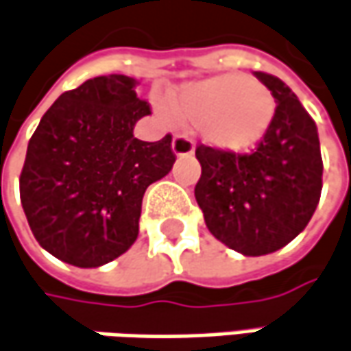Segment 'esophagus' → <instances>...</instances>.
I'll use <instances>...</instances> for the list:
<instances>
[{
	"instance_id": "34e87169",
	"label": "esophagus",
	"mask_w": 351,
	"mask_h": 351,
	"mask_svg": "<svg viewBox=\"0 0 351 351\" xmlns=\"http://www.w3.org/2000/svg\"><path fill=\"white\" fill-rule=\"evenodd\" d=\"M173 153L176 157H191L194 155V143L186 135H175L173 139Z\"/></svg>"
}]
</instances>
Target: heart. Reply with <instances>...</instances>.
Returning a JSON list of instances; mask_svg holds the SVG:
<instances>
[{"instance_id": "heart-1", "label": "heart", "mask_w": 351, "mask_h": 351, "mask_svg": "<svg viewBox=\"0 0 351 351\" xmlns=\"http://www.w3.org/2000/svg\"><path fill=\"white\" fill-rule=\"evenodd\" d=\"M173 108L182 119L198 125L208 145L226 153H245L257 145L271 128L277 104L263 82L245 74H218L180 86ZM162 117L173 112L157 101Z\"/></svg>"}]
</instances>
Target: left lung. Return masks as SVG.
I'll list each match as a JSON object with an SVG mask.
<instances>
[{
  "instance_id": "obj_1",
  "label": "left lung",
  "mask_w": 351,
  "mask_h": 351,
  "mask_svg": "<svg viewBox=\"0 0 351 351\" xmlns=\"http://www.w3.org/2000/svg\"><path fill=\"white\" fill-rule=\"evenodd\" d=\"M255 78L277 101L271 128L247 155L196 147L202 175L194 186L210 234L252 257L293 241L313 218L322 191L314 119L277 76L255 72Z\"/></svg>"
}]
</instances>
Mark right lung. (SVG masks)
<instances>
[{
  "instance_id": "right-lung-1",
  "label": "right lung",
  "mask_w": 351,
  "mask_h": 351,
  "mask_svg": "<svg viewBox=\"0 0 351 351\" xmlns=\"http://www.w3.org/2000/svg\"><path fill=\"white\" fill-rule=\"evenodd\" d=\"M137 80L96 76L60 94L33 133L19 194L43 250L74 267H99L133 245L147 186L175 165L173 137L139 141L151 114Z\"/></svg>"
}]
</instances>
